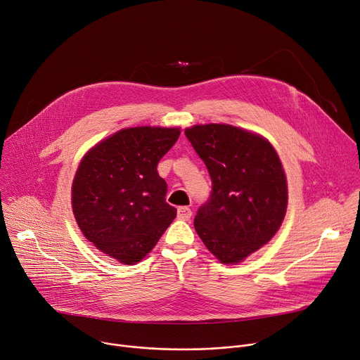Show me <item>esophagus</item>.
I'll return each mask as SVG.
<instances>
[{"mask_svg":"<svg viewBox=\"0 0 360 360\" xmlns=\"http://www.w3.org/2000/svg\"><path fill=\"white\" fill-rule=\"evenodd\" d=\"M177 217H179L180 220H188V219L191 217V210H190L188 207H186V206L179 207V210H177Z\"/></svg>","mask_w":360,"mask_h":360,"instance_id":"obj_1","label":"esophagus"}]
</instances>
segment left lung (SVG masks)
Here are the masks:
<instances>
[{
	"instance_id": "obj_1",
	"label": "left lung",
	"mask_w": 360,
	"mask_h": 360,
	"mask_svg": "<svg viewBox=\"0 0 360 360\" xmlns=\"http://www.w3.org/2000/svg\"><path fill=\"white\" fill-rule=\"evenodd\" d=\"M184 134L212 179L194 229L221 263L242 262L285 219L288 184L281 160L266 139L229 124L193 126Z\"/></svg>"
}]
</instances>
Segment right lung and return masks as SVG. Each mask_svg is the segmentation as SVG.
<instances>
[{"mask_svg":"<svg viewBox=\"0 0 360 360\" xmlns=\"http://www.w3.org/2000/svg\"><path fill=\"white\" fill-rule=\"evenodd\" d=\"M179 136V129H126L98 143L79 163L71 190L72 212L98 250L134 264L176 219L157 165Z\"/></svg>","mask_w":360,"mask_h":360,"instance_id":"obj_1","label":"right lung"}]
</instances>
